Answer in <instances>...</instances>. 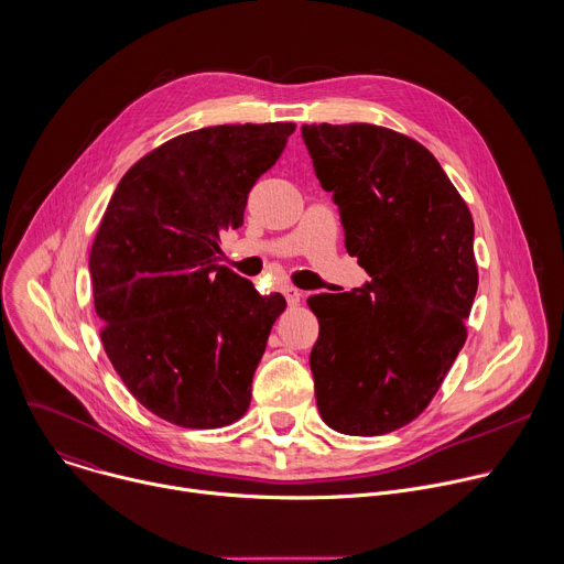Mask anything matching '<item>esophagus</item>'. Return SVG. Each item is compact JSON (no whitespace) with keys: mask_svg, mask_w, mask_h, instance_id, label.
<instances>
[{"mask_svg":"<svg viewBox=\"0 0 564 564\" xmlns=\"http://www.w3.org/2000/svg\"><path fill=\"white\" fill-rule=\"evenodd\" d=\"M283 294H285V299H288V305H299V301H301V296H303V292L301 290H296V288H292V285H285L283 288Z\"/></svg>","mask_w":564,"mask_h":564,"instance_id":"1","label":"esophagus"}]
</instances>
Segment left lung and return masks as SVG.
Returning <instances> with one entry per match:
<instances>
[{
	"label": "left lung",
	"instance_id": "left-lung-1",
	"mask_svg": "<svg viewBox=\"0 0 564 564\" xmlns=\"http://www.w3.org/2000/svg\"><path fill=\"white\" fill-rule=\"evenodd\" d=\"M345 248L371 276L307 299L321 419L347 436H381L419 419L465 345L478 290L474 219L436 156L373 123H303Z\"/></svg>",
	"mask_w": 564,
	"mask_h": 564
}]
</instances>
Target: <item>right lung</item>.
<instances>
[{"instance_id": "add662e5", "label": "right lung", "mask_w": 564, "mask_h": 564, "mask_svg": "<svg viewBox=\"0 0 564 564\" xmlns=\"http://www.w3.org/2000/svg\"><path fill=\"white\" fill-rule=\"evenodd\" d=\"M294 128L178 134L121 176L104 213L88 263L99 336L128 392L172 425L219 430L250 408L285 299L219 265V235L243 226L248 193Z\"/></svg>"}]
</instances>
